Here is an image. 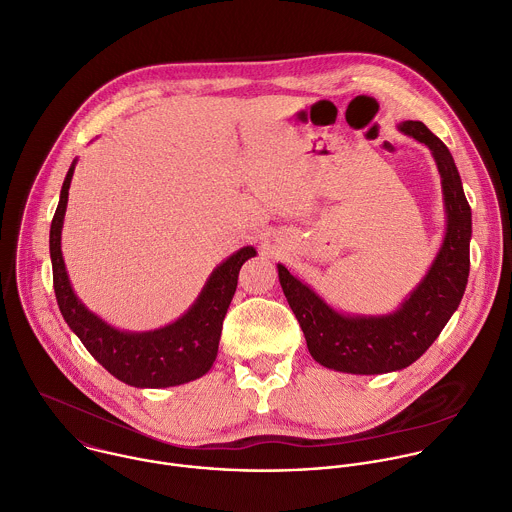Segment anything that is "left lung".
Here are the masks:
<instances>
[{
	"instance_id": "1",
	"label": "left lung",
	"mask_w": 512,
	"mask_h": 512,
	"mask_svg": "<svg viewBox=\"0 0 512 512\" xmlns=\"http://www.w3.org/2000/svg\"><path fill=\"white\" fill-rule=\"evenodd\" d=\"M400 130L432 150L448 214L442 248L402 308L380 318L342 316L278 264L284 296L300 322L312 358L340 372L384 374L410 366L438 338L468 282L472 222L454 160L422 122H404Z\"/></svg>"
}]
</instances>
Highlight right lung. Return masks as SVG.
<instances>
[{
  "label": "right lung",
  "mask_w": 512,
  "mask_h": 512,
  "mask_svg": "<svg viewBox=\"0 0 512 512\" xmlns=\"http://www.w3.org/2000/svg\"><path fill=\"white\" fill-rule=\"evenodd\" d=\"M72 176L74 164L64 180L60 204L50 228L54 290L64 320L88 352L110 374L130 386L166 388L204 376L218 354L222 322L238 286V272L248 258L256 256V250L246 246L220 264L196 304L174 324L144 334L120 332L86 310L66 274L60 238Z\"/></svg>",
  "instance_id": "right-lung-1"
}]
</instances>
